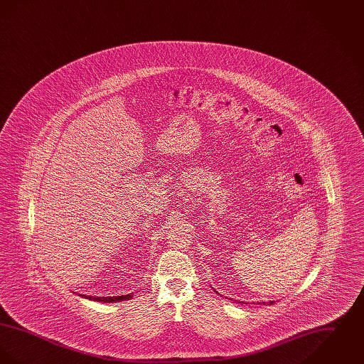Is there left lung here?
Returning a JSON list of instances; mask_svg holds the SVG:
<instances>
[{"mask_svg":"<svg viewBox=\"0 0 364 364\" xmlns=\"http://www.w3.org/2000/svg\"><path fill=\"white\" fill-rule=\"evenodd\" d=\"M273 303H274V301H270V304H273ZM263 304H264V301H263Z\"/></svg>","mask_w":364,"mask_h":364,"instance_id":"left-lung-1","label":"left lung"}]
</instances>
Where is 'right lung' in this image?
Listing matches in <instances>:
<instances>
[{"label":"right lung","mask_w":364,"mask_h":364,"mask_svg":"<svg viewBox=\"0 0 364 364\" xmlns=\"http://www.w3.org/2000/svg\"><path fill=\"white\" fill-rule=\"evenodd\" d=\"M86 299L94 300V301H104V303H117V301H122V300H129L132 297V294H122V296H110V297H92V296H86V294H80Z\"/></svg>","instance_id":"right-lung-1"}]
</instances>
